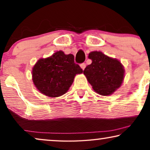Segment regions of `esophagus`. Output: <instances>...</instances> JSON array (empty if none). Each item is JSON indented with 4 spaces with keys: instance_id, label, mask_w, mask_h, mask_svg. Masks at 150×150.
<instances>
[{
    "instance_id": "1",
    "label": "esophagus",
    "mask_w": 150,
    "mask_h": 150,
    "mask_svg": "<svg viewBox=\"0 0 150 150\" xmlns=\"http://www.w3.org/2000/svg\"><path fill=\"white\" fill-rule=\"evenodd\" d=\"M80 66H81L82 69H83V70H84V69H85V68L86 67V64H85V63H82V64H81V65H80Z\"/></svg>"
}]
</instances>
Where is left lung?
I'll return each instance as SVG.
<instances>
[{
	"label": "left lung",
	"mask_w": 150,
	"mask_h": 150,
	"mask_svg": "<svg viewBox=\"0 0 150 150\" xmlns=\"http://www.w3.org/2000/svg\"><path fill=\"white\" fill-rule=\"evenodd\" d=\"M88 58L92 63L83 71L88 82L97 93L104 96L111 95L124 81V65L118 59L108 57L100 51L91 52Z\"/></svg>",
	"instance_id": "8db88e82"
}]
</instances>
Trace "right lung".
<instances>
[{"label":"right lung","instance_id":"right-lung-1","mask_svg":"<svg viewBox=\"0 0 150 150\" xmlns=\"http://www.w3.org/2000/svg\"><path fill=\"white\" fill-rule=\"evenodd\" d=\"M81 73L83 69L74 63V55L59 50L37 61L32 69V81L41 93L57 98L66 93L75 76Z\"/></svg>","mask_w":150,"mask_h":150}]
</instances>
